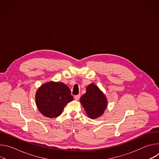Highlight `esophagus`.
I'll list each match as a JSON object with an SVG mask.
<instances>
[{"mask_svg": "<svg viewBox=\"0 0 159 159\" xmlns=\"http://www.w3.org/2000/svg\"><path fill=\"white\" fill-rule=\"evenodd\" d=\"M80 97V96L79 94H78V95H76V96H75V99L77 101V100H79V99Z\"/></svg>", "mask_w": 159, "mask_h": 159, "instance_id": "1", "label": "esophagus"}]
</instances>
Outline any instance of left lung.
I'll return each instance as SVG.
<instances>
[{"label": "left lung", "mask_w": 159, "mask_h": 159, "mask_svg": "<svg viewBox=\"0 0 159 159\" xmlns=\"http://www.w3.org/2000/svg\"><path fill=\"white\" fill-rule=\"evenodd\" d=\"M80 102L85 109L87 116L91 119L101 116L107 104L105 95L93 83L87 87L86 93L80 98Z\"/></svg>", "instance_id": "1"}]
</instances>
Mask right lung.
<instances>
[{
  "label": "right lung",
  "mask_w": 159,
  "mask_h": 159,
  "mask_svg": "<svg viewBox=\"0 0 159 159\" xmlns=\"http://www.w3.org/2000/svg\"><path fill=\"white\" fill-rule=\"evenodd\" d=\"M35 99L41 114L52 118L60 116L65 105L74 98L70 89L65 84L51 81L44 84L38 89Z\"/></svg>",
  "instance_id": "right-lung-1"
}]
</instances>
